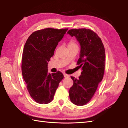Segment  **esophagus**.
Listing matches in <instances>:
<instances>
[{
	"instance_id": "esophagus-1",
	"label": "esophagus",
	"mask_w": 128,
	"mask_h": 128,
	"mask_svg": "<svg viewBox=\"0 0 128 128\" xmlns=\"http://www.w3.org/2000/svg\"><path fill=\"white\" fill-rule=\"evenodd\" d=\"M64 78H68V77H69V75L66 74V73H64Z\"/></svg>"
}]
</instances>
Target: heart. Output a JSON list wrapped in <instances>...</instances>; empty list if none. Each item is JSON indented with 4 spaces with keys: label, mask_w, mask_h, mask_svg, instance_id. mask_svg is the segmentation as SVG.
<instances>
[{
    "label": "heart",
    "mask_w": 128,
    "mask_h": 128,
    "mask_svg": "<svg viewBox=\"0 0 128 128\" xmlns=\"http://www.w3.org/2000/svg\"><path fill=\"white\" fill-rule=\"evenodd\" d=\"M70 46H78V45L74 40H71L68 44V47H70Z\"/></svg>",
    "instance_id": "b5f03b06"
}]
</instances>
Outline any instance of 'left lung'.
Returning <instances> with one entry per match:
<instances>
[{
	"label": "left lung",
	"instance_id": "obj_1",
	"mask_svg": "<svg viewBox=\"0 0 128 128\" xmlns=\"http://www.w3.org/2000/svg\"><path fill=\"white\" fill-rule=\"evenodd\" d=\"M68 34L80 43V58L77 62L82 70L79 78L71 76L73 85L69 90L70 100L77 106L87 104L93 97L103 78L105 67V50L101 39L91 30L72 29Z\"/></svg>",
	"mask_w": 128,
	"mask_h": 128
}]
</instances>
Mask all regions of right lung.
<instances>
[{"instance_id": "1", "label": "right lung", "mask_w": 128, "mask_h": 128, "mask_svg": "<svg viewBox=\"0 0 128 128\" xmlns=\"http://www.w3.org/2000/svg\"><path fill=\"white\" fill-rule=\"evenodd\" d=\"M68 28H46L34 32L27 40L22 56V76L34 101L47 104L53 100L64 78L60 72H48V62Z\"/></svg>"}]
</instances>
